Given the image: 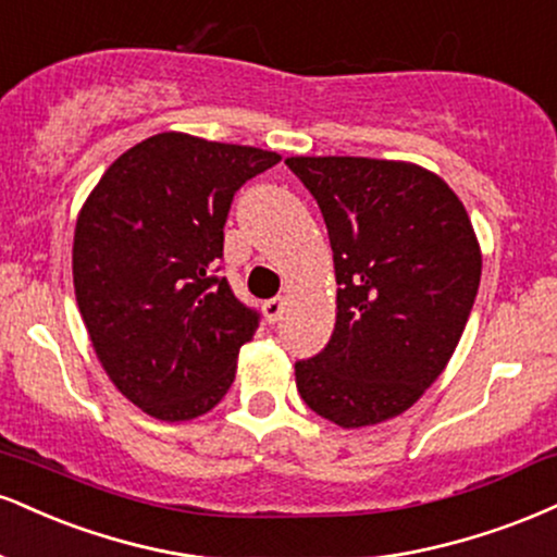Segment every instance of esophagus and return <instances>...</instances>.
I'll return each mask as SVG.
<instances>
[{"label": "esophagus", "instance_id": "esophagus-1", "mask_svg": "<svg viewBox=\"0 0 557 557\" xmlns=\"http://www.w3.org/2000/svg\"><path fill=\"white\" fill-rule=\"evenodd\" d=\"M283 313H285V300L283 298H272V300H267V304H264V317H267V321H270V324L283 319Z\"/></svg>", "mask_w": 557, "mask_h": 557}]
</instances>
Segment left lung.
Returning a JSON list of instances; mask_svg holds the SVG:
<instances>
[{
    "label": "left lung",
    "instance_id": "8db88e82",
    "mask_svg": "<svg viewBox=\"0 0 557 557\" xmlns=\"http://www.w3.org/2000/svg\"><path fill=\"white\" fill-rule=\"evenodd\" d=\"M324 214L337 280L330 345L296 363L300 399L339 428L401 414L444 373L480 287L470 214L407 160L285 158Z\"/></svg>",
    "mask_w": 557,
    "mask_h": 557
}]
</instances>
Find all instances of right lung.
<instances>
[{
	"label": "right lung",
	"instance_id": "1",
	"mask_svg": "<svg viewBox=\"0 0 557 557\" xmlns=\"http://www.w3.org/2000/svg\"><path fill=\"white\" fill-rule=\"evenodd\" d=\"M280 163L259 147L152 134L106 169L77 214L72 277L111 384L165 423L210 412L259 319L214 277L233 194Z\"/></svg>",
	"mask_w": 557,
	"mask_h": 557
}]
</instances>
